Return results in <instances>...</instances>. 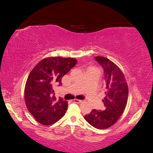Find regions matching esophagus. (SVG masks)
<instances>
[{
  "label": "esophagus",
  "mask_w": 153,
  "mask_h": 153,
  "mask_svg": "<svg viewBox=\"0 0 153 153\" xmlns=\"http://www.w3.org/2000/svg\"><path fill=\"white\" fill-rule=\"evenodd\" d=\"M73 102H74V103H81V102H82V100L74 99V100H73Z\"/></svg>",
  "instance_id": "34e87169"
}]
</instances>
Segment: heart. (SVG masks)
I'll return each instance as SVG.
<instances>
[{"label":"heart","instance_id":"obj_1","mask_svg":"<svg viewBox=\"0 0 153 153\" xmlns=\"http://www.w3.org/2000/svg\"><path fill=\"white\" fill-rule=\"evenodd\" d=\"M96 69V68H95Z\"/></svg>","mask_w":153,"mask_h":153}]
</instances>
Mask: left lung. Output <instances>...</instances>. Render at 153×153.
I'll list each match as a JSON object with an SVG mask.
<instances>
[{
    "label": "left lung",
    "mask_w": 153,
    "mask_h": 153,
    "mask_svg": "<svg viewBox=\"0 0 153 153\" xmlns=\"http://www.w3.org/2000/svg\"><path fill=\"white\" fill-rule=\"evenodd\" d=\"M95 59L104 70L106 97L102 102L105 109L92 110L84 118L93 127L102 129L114 125L123 114L128 99V87L124 74L116 64L101 56Z\"/></svg>",
    "instance_id": "1"
}]
</instances>
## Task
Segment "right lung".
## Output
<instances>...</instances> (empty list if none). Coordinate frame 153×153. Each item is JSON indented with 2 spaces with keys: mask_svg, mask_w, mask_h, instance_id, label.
<instances>
[{
  "mask_svg": "<svg viewBox=\"0 0 153 153\" xmlns=\"http://www.w3.org/2000/svg\"><path fill=\"white\" fill-rule=\"evenodd\" d=\"M72 58L49 57L39 61L27 79L25 102L29 112L42 125H50L60 120L68 109V102L56 97L53 88L76 64Z\"/></svg>",
  "mask_w": 153,
  "mask_h": 153,
  "instance_id": "add662e5",
  "label": "right lung"
}]
</instances>
